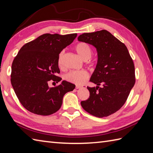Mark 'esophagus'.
I'll return each instance as SVG.
<instances>
[{"mask_svg":"<svg viewBox=\"0 0 153 153\" xmlns=\"http://www.w3.org/2000/svg\"><path fill=\"white\" fill-rule=\"evenodd\" d=\"M83 86H80V85H76V89H80V88H82V87H83Z\"/></svg>","mask_w":153,"mask_h":153,"instance_id":"1","label":"esophagus"}]
</instances>
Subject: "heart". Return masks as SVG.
Wrapping results in <instances>:
<instances>
[{"label":"heart","instance_id":"obj_1","mask_svg":"<svg viewBox=\"0 0 153 153\" xmlns=\"http://www.w3.org/2000/svg\"><path fill=\"white\" fill-rule=\"evenodd\" d=\"M74 49L79 56L84 60H89L92 55V48L89 44L84 42L77 43L74 47ZM64 56V51H61L58 58V66L62 68L63 67L62 59ZM91 64L93 61L91 62ZM89 78V72L86 70H74L66 74L65 79L70 83L82 85L85 83Z\"/></svg>","mask_w":153,"mask_h":153}]
</instances>
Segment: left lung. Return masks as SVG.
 <instances>
[{
  "label": "left lung",
  "mask_w": 153,
  "mask_h": 153,
  "mask_svg": "<svg viewBox=\"0 0 153 153\" xmlns=\"http://www.w3.org/2000/svg\"><path fill=\"white\" fill-rule=\"evenodd\" d=\"M79 41L93 45L98 61L87 87L90 95L81 102L86 112L98 118L106 117L122 108L135 83V66L126 45L105 30L80 35ZM102 84V88L99 85Z\"/></svg>",
  "instance_id": "8db88e82"
}]
</instances>
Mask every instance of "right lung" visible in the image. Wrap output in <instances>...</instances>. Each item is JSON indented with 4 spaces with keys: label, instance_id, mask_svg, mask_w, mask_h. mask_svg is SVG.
Instances as JSON below:
<instances>
[{
    "label": "right lung",
    "instance_id": "obj_1",
    "mask_svg": "<svg viewBox=\"0 0 153 153\" xmlns=\"http://www.w3.org/2000/svg\"><path fill=\"white\" fill-rule=\"evenodd\" d=\"M76 37L77 33H45L19 51L12 64L10 81L19 102L28 111L53 114L60 108L65 94L75 89L74 84L66 81L54 87H48V82L62 80L57 76L58 55Z\"/></svg>",
    "mask_w": 153,
    "mask_h": 153
}]
</instances>
